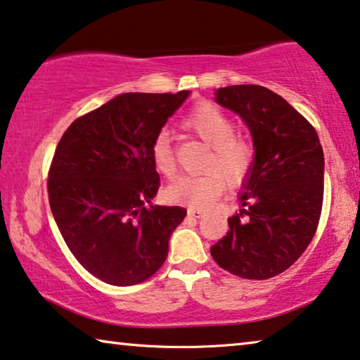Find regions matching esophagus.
<instances>
[{"mask_svg": "<svg viewBox=\"0 0 360 360\" xmlns=\"http://www.w3.org/2000/svg\"><path fill=\"white\" fill-rule=\"evenodd\" d=\"M188 216H190V217H195V219H200V217L205 216V211L198 210V207H190V210H188Z\"/></svg>", "mask_w": 360, "mask_h": 360, "instance_id": "34e87169", "label": "esophagus"}]
</instances>
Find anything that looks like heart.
<instances>
[{
    "label": "heart",
    "mask_w": 360,
    "mask_h": 360,
    "mask_svg": "<svg viewBox=\"0 0 360 360\" xmlns=\"http://www.w3.org/2000/svg\"><path fill=\"white\" fill-rule=\"evenodd\" d=\"M184 127L195 133L211 149L206 169H212L201 175H184L175 179L165 188V196L172 202H181L195 207H210L221 195L224 184L237 185L252 162V148L245 139L236 136V124L222 108L212 103H201L184 120ZM150 159L154 167L165 176L175 172V158L167 131H160L150 144ZM219 173L217 174V172Z\"/></svg>",
    "instance_id": "b5f03b06"
}]
</instances>
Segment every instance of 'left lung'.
Wrapping results in <instances>:
<instances>
[{"mask_svg": "<svg viewBox=\"0 0 360 360\" xmlns=\"http://www.w3.org/2000/svg\"><path fill=\"white\" fill-rule=\"evenodd\" d=\"M214 101L243 120L253 139L238 211L211 247L219 266L243 279H268L292 266L319 226L325 158L315 128L263 86L221 87Z\"/></svg>", "mask_w": 360, "mask_h": 360, "instance_id": "8db88e82", "label": "left lung"}]
</instances>
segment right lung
<instances>
[{"label":"right lung","mask_w":360,"mask_h":360,"mask_svg":"<svg viewBox=\"0 0 360 360\" xmlns=\"http://www.w3.org/2000/svg\"><path fill=\"white\" fill-rule=\"evenodd\" d=\"M190 94H120L75 120L56 146L51 214L77 262L103 283L139 284L167 258L186 210L153 205L160 179L150 144Z\"/></svg>","instance_id":"add662e5"}]
</instances>
